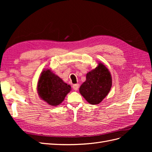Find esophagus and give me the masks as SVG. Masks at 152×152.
<instances>
[{"label": "esophagus", "mask_w": 152, "mask_h": 152, "mask_svg": "<svg viewBox=\"0 0 152 152\" xmlns=\"http://www.w3.org/2000/svg\"><path fill=\"white\" fill-rule=\"evenodd\" d=\"M79 84H73V86H72V88H73V89L74 90V91H77V90H78V89H79Z\"/></svg>", "instance_id": "1"}]
</instances>
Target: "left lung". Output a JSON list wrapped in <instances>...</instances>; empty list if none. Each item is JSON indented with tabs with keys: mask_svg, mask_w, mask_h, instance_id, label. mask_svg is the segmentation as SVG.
Masks as SVG:
<instances>
[{
	"mask_svg": "<svg viewBox=\"0 0 152 152\" xmlns=\"http://www.w3.org/2000/svg\"><path fill=\"white\" fill-rule=\"evenodd\" d=\"M112 77L103 63L87 73L86 80L80 87V93L91 104H99L107 96L112 87Z\"/></svg>",
	"mask_w": 152,
	"mask_h": 152,
	"instance_id": "obj_1",
	"label": "left lung"
}]
</instances>
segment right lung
Wrapping results in <instances>:
<instances>
[{
    "mask_svg": "<svg viewBox=\"0 0 152 152\" xmlns=\"http://www.w3.org/2000/svg\"><path fill=\"white\" fill-rule=\"evenodd\" d=\"M38 93L45 102L52 106H57L65 99L71 87L58 76L49 70L41 73L38 82Z\"/></svg>",
    "mask_w": 152,
    "mask_h": 152,
    "instance_id": "add662e5",
    "label": "right lung"
}]
</instances>
